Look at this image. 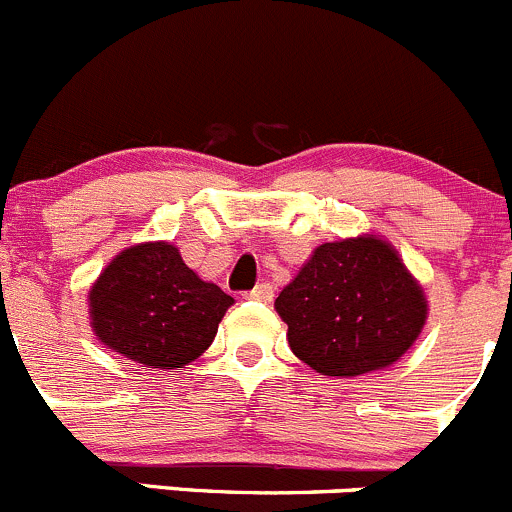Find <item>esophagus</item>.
<instances>
[{"label": "esophagus", "mask_w": 512, "mask_h": 512, "mask_svg": "<svg viewBox=\"0 0 512 512\" xmlns=\"http://www.w3.org/2000/svg\"><path fill=\"white\" fill-rule=\"evenodd\" d=\"M246 298H249V301L268 303L273 298V286H271V283H258L254 291L246 293Z\"/></svg>", "instance_id": "34e87169"}]
</instances>
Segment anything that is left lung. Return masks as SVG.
I'll use <instances>...</instances> for the list:
<instances>
[{
	"label": "left lung",
	"instance_id": "left-lung-1",
	"mask_svg": "<svg viewBox=\"0 0 512 512\" xmlns=\"http://www.w3.org/2000/svg\"><path fill=\"white\" fill-rule=\"evenodd\" d=\"M273 306L293 356L341 378L401 361L428 318L423 286L376 234L316 246Z\"/></svg>",
	"mask_w": 512,
	"mask_h": 512
}]
</instances>
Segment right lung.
I'll return each instance as SVG.
<instances>
[{
    "instance_id": "1",
    "label": "right lung",
    "mask_w": 512,
    "mask_h": 512,
    "mask_svg": "<svg viewBox=\"0 0 512 512\" xmlns=\"http://www.w3.org/2000/svg\"><path fill=\"white\" fill-rule=\"evenodd\" d=\"M86 301L101 346L159 371L196 361L234 306V298L191 271L169 241H146L116 254Z\"/></svg>"
}]
</instances>
